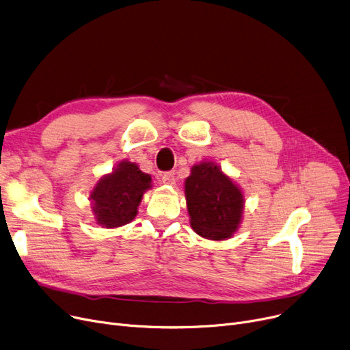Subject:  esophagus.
<instances>
[{
	"instance_id": "obj_1",
	"label": "esophagus",
	"mask_w": 350,
	"mask_h": 350,
	"mask_svg": "<svg viewBox=\"0 0 350 350\" xmlns=\"http://www.w3.org/2000/svg\"><path fill=\"white\" fill-rule=\"evenodd\" d=\"M161 182L165 185H171L174 187L176 184V178H175V172L170 171V172H165L161 175Z\"/></svg>"
}]
</instances>
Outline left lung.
<instances>
[{
	"label": "left lung",
	"mask_w": 350,
	"mask_h": 350,
	"mask_svg": "<svg viewBox=\"0 0 350 350\" xmlns=\"http://www.w3.org/2000/svg\"><path fill=\"white\" fill-rule=\"evenodd\" d=\"M191 226L198 235L224 241L238 230L243 213V193L218 165L204 161L191 168L185 180Z\"/></svg>",
	"instance_id": "1"
}]
</instances>
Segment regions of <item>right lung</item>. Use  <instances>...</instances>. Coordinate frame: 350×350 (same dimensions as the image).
I'll list each match as a JSON object with an SVG mask.
<instances>
[{"mask_svg":"<svg viewBox=\"0 0 350 350\" xmlns=\"http://www.w3.org/2000/svg\"><path fill=\"white\" fill-rule=\"evenodd\" d=\"M151 175L138 165L122 161L116 168L96 182L90 195L96 224L103 228H118L129 224L138 213L141 199L152 187Z\"/></svg>","mask_w":350,"mask_h":350,"instance_id":"1","label":"right lung"}]
</instances>
